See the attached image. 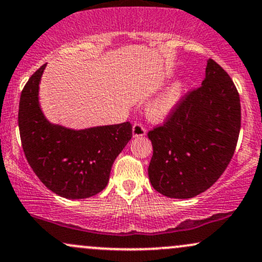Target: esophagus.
Here are the masks:
<instances>
[{"label":"esophagus","instance_id":"esophagus-1","mask_svg":"<svg viewBox=\"0 0 262 262\" xmlns=\"http://www.w3.org/2000/svg\"><path fill=\"white\" fill-rule=\"evenodd\" d=\"M132 133H133L134 138H141L146 134V129L143 124H141V123H135L133 125V130H132Z\"/></svg>","mask_w":262,"mask_h":262}]
</instances>
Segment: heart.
Wrapping results in <instances>:
<instances>
[{"label":"heart","instance_id":"1","mask_svg":"<svg viewBox=\"0 0 262 262\" xmlns=\"http://www.w3.org/2000/svg\"><path fill=\"white\" fill-rule=\"evenodd\" d=\"M186 83L182 80H177L167 87L159 97H156L149 104L148 117L154 122H162L170 117L173 112L180 100H181L183 92H185Z\"/></svg>","mask_w":262,"mask_h":262}]
</instances>
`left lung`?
Masks as SVG:
<instances>
[{
	"mask_svg": "<svg viewBox=\"0 0 262 262\" xmlns=\"http://www.w3.org/2000/svg\"><path fill=\"white\" fill-rule=\"evenodd\" d=\"M242 122L239 93L227 71L208 59L202 86L181 98L152 144L149 180L159 193L192 198L208 189L229 165Z\"/></svg>",
	"mask_w": 262,
	"mask_h": 262,
	"instance_id": "obj_1",
	"label": "left lung"
}]
</instances>
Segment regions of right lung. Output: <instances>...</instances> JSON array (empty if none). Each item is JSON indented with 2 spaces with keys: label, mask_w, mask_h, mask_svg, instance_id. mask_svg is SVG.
I'll return each instance as SVG.
<instances>
[{
  "label": "right lung",
  "mask_w": 262,
  "mask_h": 262,
  "mask_svg": "<svg viewBox=\"0 0 262 262\" xmlns=\"http://www.w3.org/2000/svg\"><path fill=\"white\" fill-rule=\"evenodd\" d=\"M39 68L20 93L18 127L25 155L35 175L54 193L70 200L89 198L107 186L116 158L132 139V124L81 130L53 124L39 104Z\"/></svg>",
  "instance_id": "obj_1"
}]
</instances>
